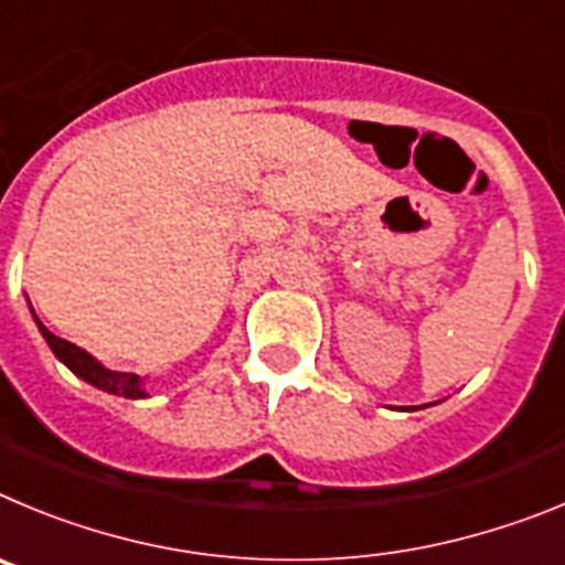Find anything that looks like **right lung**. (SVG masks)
Returning <instances> with one entry per match:
<instances>
[{
  "instance_id": "add662e5",
  "label": "right lung",
  "mask_w": 565,
  "mask_h": 565,
  "mask_svg": "<svg viewBox=\"0 0 565 565\" xmlns=\"http://www.w3.org/2000/svg\"><path fill=\"white\" fill-rule=\"evenodd\" d=\"M30 312H33V307H30ZM33 320H35V327H39V332H42V338L47 340V345L53 349L55 358L67 365L75 377L95 385V388L106 391V394L126 396V399H146V396H149V391H146V377H137V374H129V371L106 369L100 360H95L93 354L84 352L81 345L70 343V340L64 338H55V334L44 327L42 320L35 318V312H33Z\"/></svg>"
}]
</instances>
